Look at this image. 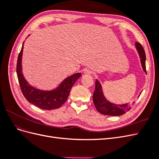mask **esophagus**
Segmentation results:
<instances>
[{
  "instance_id": "obj_1",
  "label": "esophagus",
  "mask_w": 159,
  "mask_h": 159,
  "mask_svg": "<svg viewBox=\"0 0 159 159\" xmlns=\"http://www.w3.org/2000/svg\"><path fill=\"white\" fill-rule=\"evenodd\" d=\"M84 73L85 74H91V71L89 69H85L84 71Z\"/></svg>"
}]
</instances>
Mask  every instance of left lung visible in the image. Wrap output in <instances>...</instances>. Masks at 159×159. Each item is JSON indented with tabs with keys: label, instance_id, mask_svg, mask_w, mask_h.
Masks as SVG:
<instances>
[{
	"label": "left lung",
	"instance_id": "left-lung-1",
	"mask_svg": "<svg viewBox=\"0 0 159 159\" xmlns=\"http://www.w3.org/2000/svg\"><path fill=\"white\" fill-rule=\"evenodd\" d=\"M135 47L141 58V63L144 71L147 73L146 71V56L143 47L139 42L135 43ZM93 102L95 107L98 111L100 113L111 116H119L125 113L131 108V105L129 103L117 105L109 102L105 98L103 95L102 85L99 81L95 80V89L93 94Z\"/></svg>",
	"mask_w": 159,
	"mask_h": 159
}]
</instances>
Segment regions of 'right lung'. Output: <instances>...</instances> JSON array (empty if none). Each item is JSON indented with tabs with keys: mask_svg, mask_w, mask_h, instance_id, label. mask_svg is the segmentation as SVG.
<instances>
[{
	"mask_svg": "<svg viewBox=\"0 0 159 159\" xmlns=\"http://www.w3.org/2000/svg\"><path fill=\"white\" fill-rule=\"evenodd\" d=\"M24 43L18 57L16 74L22 92L28 102L40 109L52 110L60 107L68 99L72 86L80 78L81 74L76 73L66 78L57 88L44 91L32 87L27 82L22 71V56Z\"/></svg>",
	"mask_w": 159,
	"mask_h": 159,
	"instance_id": "add662e5",
	"label": "right lung"
}]
</instances>
